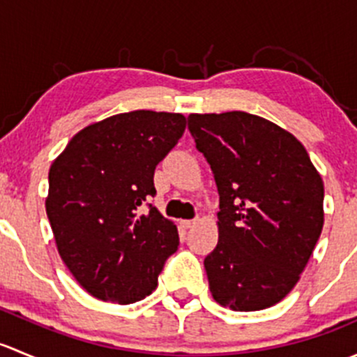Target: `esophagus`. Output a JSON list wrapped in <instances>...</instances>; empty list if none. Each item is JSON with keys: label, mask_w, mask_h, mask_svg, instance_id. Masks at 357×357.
<instances>
[{"label": "esophagus", "mask_w": 357, "mask_h": 357, "mask_svg": "<svg viewBox=\"0 0 357 357\" xmlns=\"http://www.w3.org/2000/svg\"><path fill=\"white\" fill-rule=\"evenodd\" d=\"M195 222H197V219H183V221L179 222V225H181L185 229H188V228H192V226L195 225Z\"/></svg>", "instance_id": "obj_1"}]
</instances>
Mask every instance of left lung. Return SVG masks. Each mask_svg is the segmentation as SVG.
I'll return each instance as SVG.
<instances>
[{"label":"left lung","instance_id":"left-lung-1","mask_svg":"<svg viewBox=\"0 0 357 357\" xmlns=\"http://www.w3.org/2000/svg\"><path fill=\"white\" fill-rule=\"evenodd\" d=\"M188 129L219 192V240L204 261L212 297L235 311L271 307L321 235V176L297 138L259 115L192 114Z\"/></svg>","mask_w":357,"mask_h":357}]
</instances>
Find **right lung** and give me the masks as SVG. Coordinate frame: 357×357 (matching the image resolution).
Listing matches in <instances>:
<instances>
[{"instance_id": "right-lung-1", "label": "right lung", "mask_w": 357, "mask_h": 357, "mask_svg": "<svg viewBox=\"0 0 357 357\" xmlns=\"http://www.w3.org/2000/svg\"><path fill=\"white\" fill-rule=\"evenodd\" d=\"M185 128L181 114L112 115L79 131L52 164L46 214L60 257L93 297L142 301L178 250V228L150 200L157 164Z\"/></svg>"}]
</instances>
